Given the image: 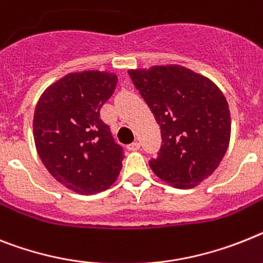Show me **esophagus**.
Returning <instances> with one entry per match:
<instances>
[{"label": "esophagus", "instance_id": "34e87169", "mask_svg": "<svg viewBox=\"0 0 263 263\" xmlns=\"http://www.w3.org/2000/svg\"><path fill=\"white\" fill-rule=\"evenodd\" d=\"M139 148H140V144L138 142H132L131 144L127 145V149H129V151H138Z\"/></svg>", "mask_w": 263, "mask_h": 263}]
</instances>
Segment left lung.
Returning <instances> with one entry per match:
<instances>
[{"label": "left lung", "instance_id": "1", "mask_svg": "<svg viewBox=\"0 0 263 263\" xmlns=\"http://www.w3.org/2000/svg\"><path fill=\"white\" fill-rule=\"evenodd\" d=\"M128 73L158 121L162 148L149 167L175 189L196 187L227 151L231 118L223 92L209 77L178 64Z\"/></svg>", "mask_w": 263, "mask_h": 263}]
</instances>
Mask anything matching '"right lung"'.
<instances>
[{
  "label": "right lung",
  "mask_w": 263,
  "mask_h": 263,
  "mask_svg": "<svg viewBox=\"0 0 263 263\" xmlns=\"http://www.w3.org/2000/svg\"><path fill=\"white\" fill-rule=\"evenodd\" d=\"M116 84L112 72H73L50 84L37 101V154L57 182L80 195L105 191L120 174L123 148L100 119Z\"/></svg>",
  "instance_id": "obj_1"
}]
</instances>
